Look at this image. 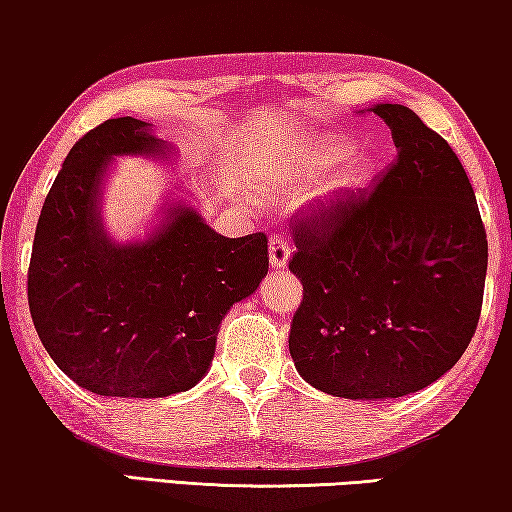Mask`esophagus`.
<instances>
[{"mask_svg": "<svg viewBox=\"0 0 512 512\" xmlns=\"http://www.w3.org/2000/svg\"><path fill=\"white\" fill-rule=\"evenodd\" d=\"M289 258H291V244L279 235L272 237L270 240V265L272 268H277V270L286 268Z\"/></svg>", "mask_w": 512, "mask_h": 512, "instance_id": "1", "label": "esophagus"}]
</instances>
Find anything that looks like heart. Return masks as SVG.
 I'll return each mask as SVG.
<instances>
[{
	"label": "heart",
	"mask_w": 512,
	"mask_h": 512,
	"mask_svg": "<svg viewBox=\"0 0 512 512\" xmlns=\"http://www.w3.org/2000/svg\"><path fill=\"white\" fill-rule=\"evenodd\" d=\"M293 174L298 179H319L333 167L342 165L338 172L328 181V191L335 195H354L366 188L373 181L377 172V160L370 153L354 151V144L347 137L331 135H314L293 153Z\"/></svg>",
	"instance_id": "obj_1"
}]
</instances>
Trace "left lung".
<instances>
[{
  "label": "left lung",
  "instance_id": "left-lung-1",
  "mask_svg": "<svg viewBox=\"0 0 512 512\" xmlns=\"http://www.w3.org/2000/svg\"><path fill=\"white\" fill-rule=\"evenodd\" d=\"M396 163L373 191L296 226L303 282L289 352L305 382L352 401L429 387L466 352L480 319L487 235L457 153L403 104L370 107Z\"/></svg>",
  "mask_w": 512,
  "mask_h": 512
}]
</instances>
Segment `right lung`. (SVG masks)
Segmentation results:
<instances>
[{
  "label": "right lung",
  "mask_w": 512,
  "mask_h": 512,
  "mask_svg": "<svg viewBox=\"0 0 512 512\" xmlns=\"http://www.w3.org/2000/svg\"><path fill=\"white\" fill-rule=\"evenodd\" d=\"M172 144L139 118H109L67 153L34 233L27 300L62 373L100 396L163 398L195 387L230 307L268 275L263 233L223 237L188 200L118 242L102 216L104 179L121 156L163 163Z\"/></svg>",
  "instance_id": "right-lung-1"
}]
</instances>
